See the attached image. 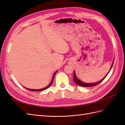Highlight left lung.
Here are the masks:
<instances>
[{
    "mask_svg": "<svg viewBox=\"0 0 125 125\" xmlns=\"http://www.w3.org/2000/svg\"><path fill=\"white\" fill-rule=\"evenodd\" d=\"M114 60H113V63H112V65L111 66V69L110 70H109V72L108 73L105 75V76L102 79V80H101L100 81H99V82H95V83H84L83 82L81 81V80H79V79L76 76V74H75V71H74V74H73V80H74V82L76 83L77 84L80 85L81 86H83V87H91V86H95L96 85H97L98 84H99L100 83H101L102 81H103L104 79L105 78V77L107 76V75L108 74V73H109V71H110V70H111L112 68L113 67V63H114Z\"/></svg>",
    "mask_w": 125,
    "mask_h": 125,
    "instance_id": "8db88e82",
    "label": "left lung"
}]
</instances>
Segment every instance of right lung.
Here are the masks:
<instances>
[{
  "label": "right lung",
  "instance_id": "right-lung-1",
  "mask_svg": "<svg viewBox=\"0 0 125 125\" xmlns=\"http://www.w3.org/2000/svg\"><path fill=\"white\" fill-rule=\"evenodd\" d=\"M57 71H56L55 72V73H54V74H53V75H52V81H51V83L50 84H49L47 86H46L45 87V88H43V89H38V90H35V89H28V88H25L26 89H27V90H30V91H42V90H46V89H47L48 88H49V87L50 86V85L52 84V81H53V80H54V76H55V74H56V73H57Z\"/></svg>",
  "mask_w": 125,
  "mask_h": 125
}]
</instances>
